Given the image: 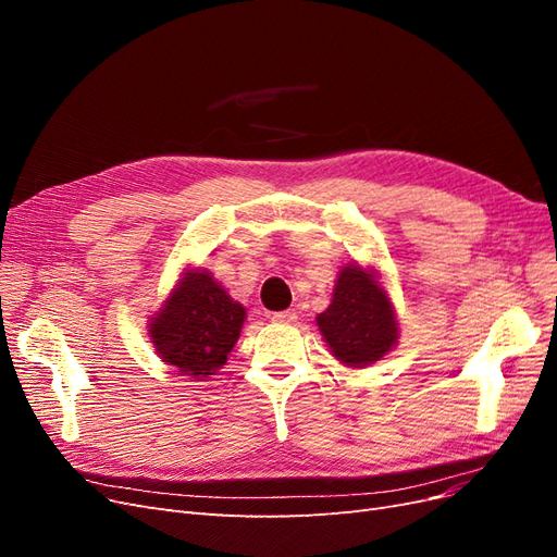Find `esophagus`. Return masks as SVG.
<instances>
[{
    "mask_svg": "<svg viewBox=\"0 0 557 557\" xmlns=\"http://www.w3.org/2000/svg\"><path fill=\"white\" fill-rule=\"evenodd\" d=\"M272 320H274V323H281V325H295L297 313L295 311H276V313H272Z\"/></svg>",
    "mask_w": 557,
    "mask_h": 557,
    "instance_id": "34e87169",
    "label": "esophagus"
}]
</instances>
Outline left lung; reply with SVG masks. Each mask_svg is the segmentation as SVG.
Masks as SVG:
<instances>
[{
    "label": "left lung",
    "instance_id": "left-lung-1",
    "mask_svg": "<svg viewBox=\"0 0 557 557\" xmlns=\"http://www.w3.org/2000/svg\"><path fill=\"white\" fill-rule=\"evenodd\" d=\"M315 320L334 358L348 367L381 360L397 342L391 299L379 288L374 276L358 264L346 267L339 274L332 305Z\"/></svg>",
    "mask_w": 557,
    "mask_h": 557
}]
</instances>
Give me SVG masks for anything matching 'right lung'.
Wrapping results in <instances>:
<instances>
[{
	"label": "right lung",
	"instance_id": "add662e5",
	"mask_svg": "<svg viewBox=\"0 0 557 557\" xmlns=\"http://www.w3.org/2000/svg\"><path fill=\"white\" fill-rule=\"evenodd\" d=\"M246 309L205 269L181 281L150 323V339L166 364L185 376H211L237 344Z\"/></svg>",
	"mask_w": 557,
	"mask_h": 557
}]
</instances>
